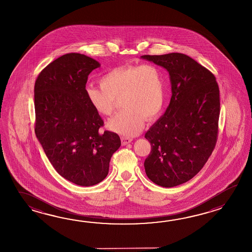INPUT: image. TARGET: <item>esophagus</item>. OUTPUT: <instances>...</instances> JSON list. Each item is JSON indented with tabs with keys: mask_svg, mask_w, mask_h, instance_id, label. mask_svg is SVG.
Here are the masks:
<instances>
[{
	"mask_svg": "<svg viewBox=\"0 0 252 252\" xmlns=\"http://www.w3.org/2000/svg\"><path fill=\"white\" fill-rule=\"evenodd\" d=\"M132 141V139H130V138H128V137H122V143L124 146L125 145H128V143H130Z\"/></svg>",
	"mask_w": 252,
	"mask_h": 252,
	"instance_id": "34e87169",
	"label": "esophagus"
}]
</instances>
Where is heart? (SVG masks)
I'll return each instance as SVG.
<instances>
[{"label":"heart","instance_id":"1","mask_svg":"<svg viewBox=\"0 0 252 252\" xmlns=\"http://www.w3.org/2000/svg\"><path fill=\"white\" fill-rule=\"evenodd\" d=\"M99 82L100 86H86V98L93 109L103 116L113 113L122 99L124 109L109 120L108 127L124 136L139 134L146 118H157L166 102L165 76L156 64L117 66L106 72Z\"/></svg>","mask_w":252,"mask_h":252}]
</instances>
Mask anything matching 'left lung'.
<instances>
[{
  "instance_id": "obj_1",
  "label": "left lung",
  "mask_w": 252,
  "mask_h": 252,
  "mask_svg": "<svg viewBox=\"0 0 252 252\" xmlns=\"http://www.w3.org/2000/svg\"><path fill=\"white\" fill-rule=\"evenodd\" d=\"M141 59L167 70L172 90L164 115L145 134L151 145L145 171L160 187H177L192 179L214 150L219 86L212 72L185 54L144 55Z\"/></svg>"
}]
</instances>
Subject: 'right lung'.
<instances>
[{"instance_id": "right-lung-1", "label": "right lung", "mask_w": 252, "mask_h": 252, "mask_svg": "<svg viewBox=\"0 0 252 252\" xmlns=\"http://www.w3.org/2000/svg\"><path fill=\"white\" fill-rule=\"evenodd\" d=\"M100 66L79 53L61 56L39 73L34 86L35 133L48 160L61 177L82 187L102 182L118 134L99 128L103 121L88 102V75Z\"/></svg>"}]
</instances>
